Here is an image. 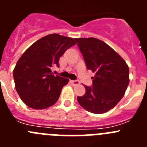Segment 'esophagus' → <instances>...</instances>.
I'll return each mask as SVG.
<instances>
[{
  "label": "esophagus",
  "mask_w": 147,
  "mask_h": 147,
  "mask_svg": "<svg viewBox=\"0 0 147 147\" xmlns=\"http://www.w3.org/2000/svg\"><path fill=\"white\" fill-rule=\"evenodd\" d=\"M71 84H72L74 86H76V85H79L80 84V82L79 80H72L71 81Z\"/></svg>",
  "instance_id": "esophagus-1"
}]
</instances>
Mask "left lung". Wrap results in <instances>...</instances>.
<instances>
[{"mask_svg":"<svg viewBox=\"0 0 147 147\" xmlns=\"http://www.w3.org/2000/svg\"><path fill=\"white\" fill-rule=\"evenodd\" d=\"M88 70L95 72L92 86L85 85V95L77 96L83 108L105 113L123 98L129 85V67L119 54L107 43L94 37L76 38Z\"/></svg>","mask_w":147,"mask_h":147,"instance_id":"left-lung-1","label":"left lung"}]
</instances>
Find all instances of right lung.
I'll return each instance as SVG.
<instances>
[{"label":"right lung","mask_w":147,"mask_h":147,"mask_svg":"<svg viewBox=\"0 0 147 147\" xmlns=\"http://www.w3.org/2000/svg\"><path fill=\"white\" fill-rule=\"evenodd\" d=\"M74 40L49 34L32 44L18 59L13 71L15 88L28 107L42 110L57 102L69 80L54 75L51 67H59V58L76 44Z\"/></svg>","instance_id":"obj_1"}]
</instances>
